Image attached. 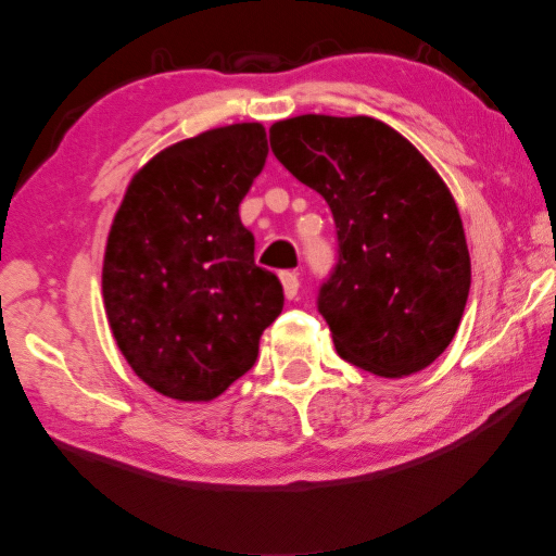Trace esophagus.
Instances as JSON below:
<instances>
[{"instance_id":"1","label":"esophagus","mask_w":556,"mask_h":556,"mask_svg":"<svg viewBox=\"0 0 556 556\" xmlns=\"http://www.w3.org/2000/svg\"><path fill=\"white\" fill-rule=\"evenodd\" d=\"M280 283H283V290H286V298H288V300H293V298L298 295V290H300L298 273H293V270L280 273Z\"/></svg>"}]
</instances>
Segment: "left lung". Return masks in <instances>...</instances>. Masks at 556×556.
Wrapping results in <instances>:
<instances>
[{
	"instance_id": "left-lung-1",
	"label": "left lung",
	"mask_w": 556,
	"mask_h": 556,
	"mask_svg": "<svg viewBox=\"0 0 556 556\" xmlns=\"http://www.w3.org/2000/svg\"><path fill=\"white\" fill-rule=\"evenodd\" d=\"M270 148L334 218L338 266L317 311L340 357L379 377L429 367L456 334L470 290L466 231L439 172L367 115L288 117L273 123Z\"/></svg>"
}]
</instances>
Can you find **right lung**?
Returning a JSON list of instances; mask_svg holds the SVG:
<instances>
[{
    "label": "right lung",
    "mask_w": 556,
    "mask_h": 556,
    "mask_svg": "<svg viewBox=\"0 0 556 556\" xmlns=\"http://www.w3.org/2000/svg\"><path fill=\"white\" fill-rule=\"evenodd\" d=\"M266 157L261 123L214 127L154 154L113 218L108 323L135 375L177 402L224 394L283 311V286L256 266L239 216Z\"/></svg>",
    "instance_id": "obj_1"
}]
</instances>
